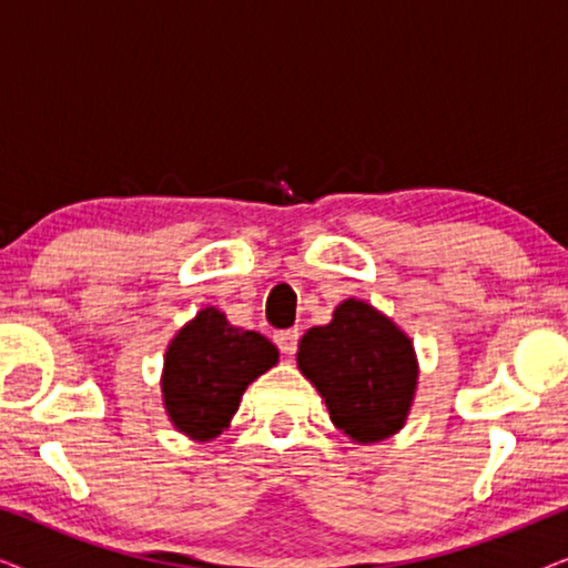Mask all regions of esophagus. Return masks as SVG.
Here are the masks:
<instances>
[{
    "mask_svg": "<svg viewBox=\"0 0 568 568\" xmlns=\"http://www.w3.org/2000/svg\"><path fill=\"white\" fill-rule=\"evenodd\" d=\"M274 344L278 346V352L292 356L297 352V344H300V331L297 328H286V331H276L274 333Z\"/></svg>",
    "mask_w": 568,
    "mask_h": 568,
    "instance_id": "34e87169",
    "label": "esophagus"
}]
</instances>
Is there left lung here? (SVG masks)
Here are the masks:
<instances>
[{"label": "left lung", "instance_id": "left-lung-1", "mask_svg": "<svg viewBox=\"0 0 568 568\" xmlns=\"http://www.w3.org/2000/svg\"><path fill=\"white\" fill-rule=\"evenodd\" d=\"M297 364L352 439L379 442L406 422L418 377L414 346L367 302H341L328 325L310 328Z\"/></svg>", "mask_w": 568, "mask_h": 568}]
</instances>
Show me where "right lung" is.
<instances>
[{
  "label": "right lung",
  "instance_id": "obj_1",
  "mask_svg": "<svg viewBox=\"0 0 568 568\" xmlns=\"http://www.w3.org/2000/svg\"><path fill=\"white\" fill-rule=\"evenodd\" d=\"M278 359L276 346L255 331L227 323L206 307L178 333L165 354L168 414L183 434L212 439L235 416L245 387Z\"/></svg>",
  "mask_w": 568,
  "mask_h": 568
}]
</instances>
